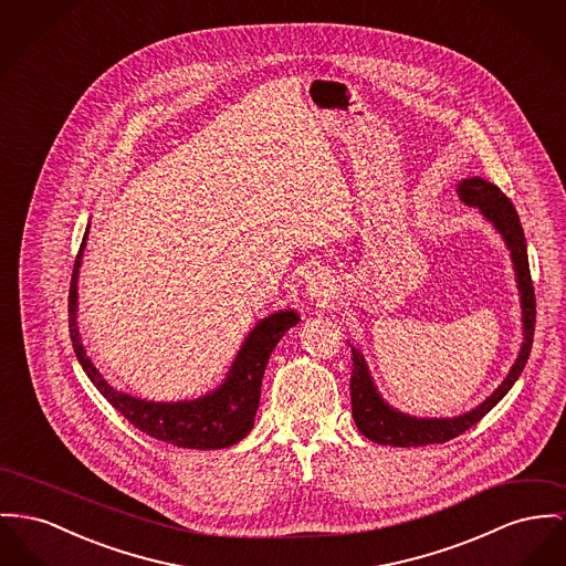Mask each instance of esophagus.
Returning a JSON list of instances; mask_svg holds the SVG:
<instances>
[{
	"instance_id": "34e87169",
	"label": "esophagus",
	"mask_w": 566,
	"mask_h": 566,
	"mask_svg": "<svg viewBox=\"0 0 566 566\" xmlns=\"http://www.w3.org/2000/svg\"><path fill=\"white\" fill-rule=\"evenodd\" d=\"M308 292H311V296H328V283L315 279V281H311Z\"/></svg>"
}]
</instances>
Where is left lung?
<instances>
[{
  "label": "left lung",
  "mask_w": 566,
  "mask_h": 566,
  "mask_svg": "<svg viewBox=\"0 0 566 566\" xmlns=\"http://www.w3.org/2000/svg\"><path fill=\"white\" fill-rule=\"evenodd\" d=\"M459 197L472 208H479L481 214L493 223V227L502 233L511 260L515 265L517 274V287L522 294V322H524V343L522 352L511 367L509 376L504 381L491 392L490 397L476 406L468 415L454 416V418H416V416L397 412L390 408L377 392L376 384L371 379V374L367 369V363L358 349L352 347V379H349V390H352V415L358 431L369 438L377 444H388V447H427V444H442L449 442L452 438L461 436L468 431L472 424H476L483 416L490 412L491 408L511 390V386L522 376L526 367L527 356L532 349V339H534V322H536V301H534V287H532V276H530V265H527L526 238L524 229L520 223L517 210L511 203V199L483 178H468L459 187Z\"/></svg>",
  "instance_id": "8db88e82"
}]
</instances>
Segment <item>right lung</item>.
<instances>
[{"mask_svg":"<svg viewBox=\"0 0 566 566\" xmlns=\"http://www.w3.org/2000/svg\"><path fill=\"white\" fill-rule=\"evenodd\" d=\"M87 231L83 235L81 249L76 253L71 292H69V328L75 347L76 360L81 363L85 376L98 388V392L114 406L119 415L133 422L139 431L148 433L154 440L169 442L180 449H199L214 451L227 449L240 442L255 422L262 397V377H264L268 358L281 337L298 324L296 311H279L262 319L242 343L226 381L199 397L195 401H176V403H156L130 397L112 388L105 377L87 358L76 328V281L78 268L85 249Z\"/></svg>","mask_w":566,"mask_h":566,"instance_id":"1","label":"right lung"}]
</instances>
